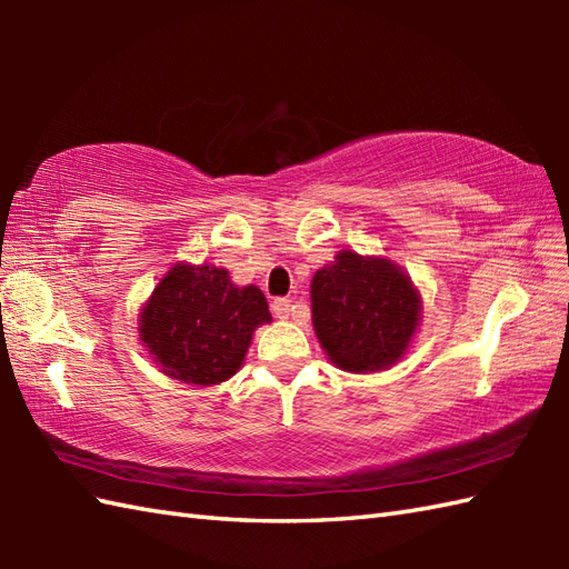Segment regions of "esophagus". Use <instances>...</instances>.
Listing matches in <instances>:
<instances>
[{
    "instance_id": "obj_1",
    "label": "esophagus",
    "mask_w": 569,
    "mask_h": 569,
    "mask_svg": "<svg viewBox=\"0 0 569 569\" xmlns=\"http://www.w3.org/2000/svg\"><path fill=\"white\" fill-rule=\"evenodd\" d=\"M271 310H273V316L276 318H288V316H291V310H293V303H291V300H288V298H276L273 300V303H271Z\"/></svg>"
}]
</instances>
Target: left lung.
<instances>
[{
  "instance_id": "left-lung-1",
  "label": "left lung",
  "mask_w": 569,
  "mask_h": 569,
  "mask_svg": "<svg viewBox=\"0 0 569 569\" xmlns=\"http://www.w3.org/2000/svg\"><path fill=\"white\" fill-rule=\"evenodd\" d=\"M312 330L337 369L373 373L398 365L422 318V298L401 266L352 249L310 281Z\"/></svg>"
}]
</instances>
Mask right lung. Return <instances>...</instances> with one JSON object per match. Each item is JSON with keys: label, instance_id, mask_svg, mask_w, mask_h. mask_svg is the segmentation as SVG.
<instances>
[{"label": "right lung", "instance_id": "right-lung-1", "mask_svg": "<svg viewBox=\"0 0 569 569\" xmlns=\"http://www.w3.org/2000/svg\"><path fill=\"white\" fill-rule=\"evenodd\" d=\"M271 322L257 286H237L214 263L178 261L139 312V340L166 377L214 386L244 365L251 337Z\"/></svg>", "mask_w": 569, "mask_h": 569}]
</instances>
